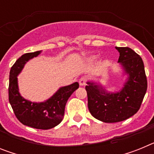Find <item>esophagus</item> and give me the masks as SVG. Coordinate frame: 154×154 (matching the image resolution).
<instances>
[{
	"mask_svg": "<svg viewBox=\"0 0 154 154\" xmlns=\"http://www.w3.org/2000/svg\"><path fill=\"white\" fill-rule=\"evenodd\" d=\"M79 82V85H82H82H85V84H86V77H85V76L81 77Z\"/></svg>",
	"mask_w": 154,
	"mask_h": 154,
	"instance_id": "1",
	"label": "esophagus"
}]
</instances>
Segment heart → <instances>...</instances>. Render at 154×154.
Listing matches in <instances>:
<instances>
[{
  "label": "heart",
  "mask_w": 154,
  "mask_h": 154,
  "mask_svg": "<svg viewBox=\"0 0 154 154\" xmlns=\"http://www.w3.org/2000/svg\"><path fill=\"white\" fill-rule=\"evenodd\" d=\"M94 58H96V57L94 56V57H92V59H94Z\"/></svg>",
  "instance_id": "heart-1"
}]
</instances>
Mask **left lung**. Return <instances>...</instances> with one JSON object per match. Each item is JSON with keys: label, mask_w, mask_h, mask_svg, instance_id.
Returning a JSON list of instances; mask_svg holds the SVG:
<instances>
[{"label": "left lung", "mask_w": 154, "mask_h": 154, "mask_svg": "<svg viewBox=\"0 0 154 154\" xmlns=\"http://www.w3.org/2000/svg\"><path fill=\"white\" fill-rule=\"evenodd\" d=\"M116 48L119 52L118 62L129 75L124 87L119 92L109 93L90 82L85 86L89 112L93 117L104 123L121 122L137 113L147 89L141 57L128 47Z\"/></svg>", "instance_id": "1"}]
</instances>
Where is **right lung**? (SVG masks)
I'll return each instance as SVG.
<instances>
[{
    "instance_id": "1",
    "label": "right lung",
    "mask_w": 154,
    "mask_h": 154,
    "mask_svg": "<svg viewBox=\"0 0 154 154\" xmlns=\"http://www.w3.org/2000/svg\"><path fill=\"white\" fill-rule=\"evenodd\" d=\"M41 51L26 53L14 64L10 71L8 96L16 117L22 124L30 127L48 130L62 122L65 107L71 95L79 87L78 82L60 88L44 103H31L21 97L18 92L17 76L29 59L36 57Z\"/></svg>"
}]
</instances>
